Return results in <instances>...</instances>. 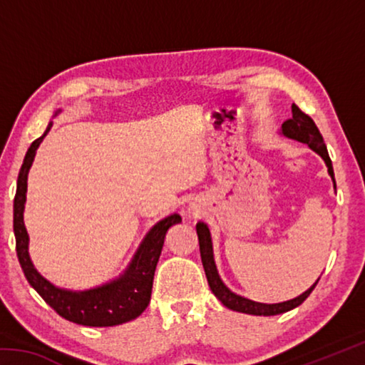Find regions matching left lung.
I'll list each match as a JSON object with an SVG mask.
<instances>
[{"instance_id": "left-lung-1", "label": "left lung", "mask_w": 365, "mask_h": 365, "mask_svg": "<svg viewBox=\"0 0 365 365\" xmlns=\"http://www.w3.org/2000/svg\"><path fill=\"white\" fill-rule=\"evenodd\" d=\"M292 113H293L292 119H288L282 123L280 133L283 135V137H287L289 140H296V141H299V143H306L314 153H317L319 156L324 159L327 169H329V175L333 180V188L336 190L331 160H330L329 151H327V146L324 143V138H322V135H320L317 125L314 123L311 117L302 113V110L296 106V104H293L292 106ZM196 233H197V240H200L201 261H202V267H205V272H206L209 287H211L212 293L215 294V298H217L225 307L232 309V311L251 314V316H277V314L288 312V311H292V309L302 304V302L306 301L307 296L312 293V289L316 288V285L320 280V277H319L316 283H314L311 288H307L304 293L296 296V298L289 299V301L275 302V304H265V302L251 301L248 298H245V296L233 293L232 289L228 288L224 282H222L219 270H217V265H215V261H214L212 238H211V232H209L207 224H205V222H197Z\"/></svg>"}]
</instances>
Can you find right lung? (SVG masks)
I'll return each instance as SVG.
<instances>
[{
	"label": "right lung",
	"instance_id": "add662e5",
	"mask_svg": "<svg viewBox=\"0 0 365 365\" xmlns=\"http://www.w3.org/2000/svg\"><path fill=\"white\" fill-rule=\"evenodd\" d=\"M61 113L58 109L54 117ZM53 122L48 123L45 133L36 138L27 150L24 164L17 177V190L14 197V235L16 251L19 257L24 275L29 280L36 293L45 299L61 317L69 322L86 325V327H114L137 319L150 304L154 270L159 261L160 251L164 246V238L169 228L180 224L182 217L178 214H170L145 235L140 243L130 264L117 279L100 287L82 289L59 288L46 280L35 265L29 255V233L24 224V209L27 201V178L29 170L32 168L36 150H38L43 138L51 130Z\"/></svg>",
	"mask_w": 365,
	"mask_h": 365
}]
</instances>
